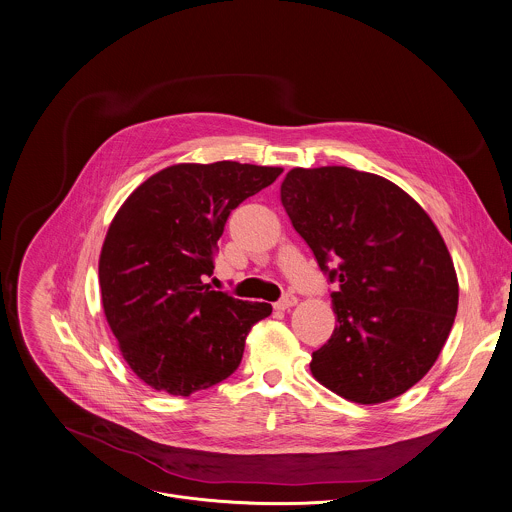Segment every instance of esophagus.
I'll list each match as a JSON object with an SVG mask.
<instances>
[{
	"label": "esophagus",
	"instance_id": "esophagus-1",
	"mask_svg": "<svg viewBox=\"0 0 512 512\" xmlns=\"http://www.w3.org/2000/svg\"><path fill=\"white\" fill-rule=\"evenodd\" d=\"M296 302H298V298H296L294 294H284L283 298L275 304V308H277V310H288V308H292Z\"/></svg>",
	"mask_w": 512,
	"mask_h": 512
}]
</instances>
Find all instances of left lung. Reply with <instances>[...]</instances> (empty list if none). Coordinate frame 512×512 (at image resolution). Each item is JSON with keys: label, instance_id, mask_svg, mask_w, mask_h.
Wrapping results in <instances>:
<instances>
[{"label": "left lung", "instance_id": "left-lung-1", "mask_svg": "<svg viewBox=\"0 0 512 512\" xmlns=\"http://www.w3.org/2000/svg\"><path fill=\"white\" fill-rule=\"evenodd\" d=\"M281 202L336 283L338 326L312 353V375L361 404L406 393L438 359L457 312L440 231L397 184L347 167L292 169Z\"/></svg>", "mask_w": 512, "mask_h": 512}]
</instances>
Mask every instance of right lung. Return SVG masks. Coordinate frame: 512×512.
Here are the masks:
<instances>
[{
    "mask_svg": "<svg viewBox=\"0 0 512 512\" xmlns=\"http://www.w3.org/2000/svg\"><path fill=\"white\" fill-rule=\"evenodd\" d=\"M283 169L220 161L147 178L115 214L100 255L106 320L133 373L155 391L190 397L239 367L253 324L271 316L204 283L231 210Z\"/></svg>",
    "mask_w": 512,
    "mask_h": 512,
    "instance_id": "obj_1",
    "label": "right lung"
}]
</instances>
